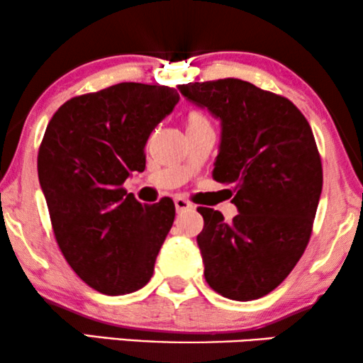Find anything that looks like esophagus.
I'll return each mask as SVG.
<instances>
[{
	"mask_svg": "<svg viewBox=\"0 0 363 363\" xmlns=\"http://www.w3.org/2000/svg\"><path fill=\"white\" fill-rule=\"evenodd\" d=\"M175 208L177 211H188V210H193V205L190 201L186 200V198H182V196H177L175 198Z\"/></svg>",
	"mask_w": 363,
	"mask_h": 363,
	"instance_id": "obj_1",
	"label": "esophagus"
}]
</instances>
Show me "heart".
<instances>
[{
  "label": "heart",
  "mask_w": 363,
  "mask_h": 363,
  "mask_svg": "<svg viewBox=\"0 0 363 363\" xmlns=\"http://www.w3.org/2000/svg\"><path fill=\"white\" fill-rule=\"evenodd\" d=\"M201 122H208V121L201 116L200 112H190V116H188V123H201Z\"/></svg>",
  "instance_id": "obj_1"
}]
</instances>
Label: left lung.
Returning <instances> with one entry per match:
<instances>
[{
	"instance_id": "1",
	"label": "left lung",
	"mask_w": 363,
	"mask_h": 363,
	"mask_svg": "<svg viewBox=\"0 0 363 363\" xmlns=\"http://www.w3.org/2000/svg\"><path fill=\"white\" fill-rule=\"evenodd\" d=\"M221 122L213 178L231 185L238 215L213 208L196 236L205 279L233 301L269 294L304 255L322 193V163L309 122L289 99L228 77L178 86Z\"/></svg>"
}]
</instances>
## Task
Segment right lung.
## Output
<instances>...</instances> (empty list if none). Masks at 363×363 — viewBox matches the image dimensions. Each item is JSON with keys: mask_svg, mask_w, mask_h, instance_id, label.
Listing matches in <instances>:
<instances>
[{"mask_svg": "<svg viewBox=\"0 0 363 363\" xmlns=\"http://www.w3.org/2000/svg\"><path fill=\"white\" fill-rule=\"evenodd\" d=\"M178 101L172 87L121 82L72 97L48 123L38 175L54 236L74 272L102 294L150 281L175 220L170 198L142 205L122 185L145 170L148 137Z\"/></svg>", "mask_w": 363, "mask_h": 363, "instance_id": "add662e5", "label": "right lung"}]
</instances>
